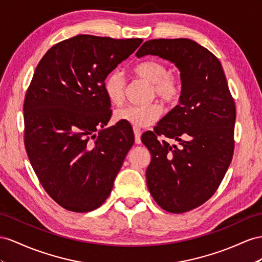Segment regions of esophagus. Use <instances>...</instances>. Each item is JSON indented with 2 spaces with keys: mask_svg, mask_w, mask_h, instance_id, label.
<instances>
[{
  "mask_svg": "<svg viewBox=\"0 0 262 262\" xmlns=\"http://www.w3.org/2000/svg\"><path fill=\"white\" fill-rule=\"evenodd\" d=\"M142 130L137 127H134V135H135V143L136 144H140L142 143V140H140V136H142Z\"/></svg>",
  "mask_w": 262,
  "mask_h": 262,
  "instance_id": "1",
  "label": "esophagus"
}]
</instances>
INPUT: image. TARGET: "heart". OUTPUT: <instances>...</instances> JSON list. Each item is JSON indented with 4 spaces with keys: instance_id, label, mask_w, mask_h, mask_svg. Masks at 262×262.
Listing matches in <instances>:
<instances>
[{
    "instance_id": "b5f03b06",
    "label": "heart",
    "mask_w": 262,
    "mask_h": 262,
    "mask_svg": "<svg viewBox=\"0 0 262 262\" xmlns=\"http://www.w3.org/2000/svg\"><path fill=\"white\" fill-rule=\"evenodd\" d=\"M139 78L151 84V93L167 104H175L182 94L179 79L168 73V69L160 62L146 61L136 65L133 70ZM104 91L112 104L122 103L125 93V78L119 71H113L106 77ZM162 114V107L156 103L148 105H128L118 108L114 117L117 122H123L135 127H146L155 123Z\"/></svg>"
}]
</instances>
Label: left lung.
I'll use <instances>...</instances> for the list:
<instances>
[{
  "instance_id": "left-lung-1",
  "label": "left lung",
  "mask_w": 262,
  "mask_h": 262,
  "mask_svg": "<svg viewBox=\"0 0 262 262\" xmlns=\"http://www.w3.org/2000/svg\"><path fill=\"white\" fill-rule=\"evenodd\" d=\"M149 54L178 67L182 94L154 132L142 136L151 155L147 186L159 207L182 213L206 203L224 179L233 155L236 106L221 63L204 46L189 38L150 39L136 56Z\"/></svg>"
}]
</instances>
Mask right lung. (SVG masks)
Segmentation results:
<instances>
[{"mask_svg": "<svg viewBox=\"0 0 262 262\" xmlns=\"http://www.w3.org/2000/svg\"><path fill=\"white\" fill-rule=\"evenodd\" d=\"M142 42L76 35L36 66L24 99V144L43 188L67 210L102 205L134 144L127 124L105 128L112 111L104 83Z\"/></svg>", "mask_w": 262, "mask_h": 262, "instance_id": "1", "label": "right lung"}]
</instances>
